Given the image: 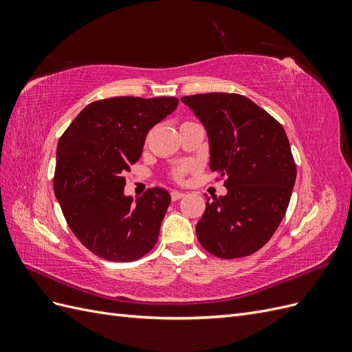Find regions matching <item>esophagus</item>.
I'll return each instance as SVG.
<instances>
[{
  "mask_svg": "<svg viewBox=\"0 0 352 352\" xmlns=\"http://www.w3.org/2000/svg\"><path fill=\"white\" fill-rule=\"evenodd\" d=\"M170 197H172L173 201H177V199H180V198H184L185 194L180 192V190H172V192H170Z\"/></svg>",
  "mask_w": 352,
  "mask_h": 352,
  "instance_id": "obj_1",
  "label": "esophagus"
}]
</instances>
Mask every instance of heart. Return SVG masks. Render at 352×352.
I'll list each match as a JSON object with an SVG mask.
<instances>
[{
  "label": "heart",
  "instance_id": "heart-1",
  "mask_svg": "<svg viewBox=\"0 0 352 352\" xmlns=\"http://www.w3.org/2000/svg\"><path fill=\"white\" fill-rule=\"evenodd\" d=\"M189 166L188 164H180V166H176L172 168V172H170V177H172L173 180H176V182H182L184 177L186 176V173L189 172Z\"/></svg>",
  "mask_w": 352,
  "mask_h": 352
}]
</instances>
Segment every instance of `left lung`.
I'll return each mask as SVG.
<instances>
[{
	"mask_svg": "<svg viewBox=\"0 0 352 352\" xmlns=\"http://www.w3.org/2000/svg\"><path fill=\"white\" fill-rule=\"evenodd\" d=\"M204 124L210 168L228 194L207 199L197 223L202 248L219 258L258 251L289 206L296 164L282 124L239 94L210 92L180 98Z\"/></svg>",
	"mask_w": 352,
	"mask_h": 352,
	"instance_id": "left-lung-1",
	"label": "left lung"
}]
</instances>
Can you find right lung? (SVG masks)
Listing matches in <instances>:
<instances>
[{"label": "right lung", "instance_id": "right-lung-1", "mask_svg": "<svg viewBox=\"0 0 352 352\" xmlns=\"http://www.w3.org/2000/svg\"><path fill=\"white\" fill-rule=\"evenodd\" d=\"M177 102L175 97L94 101L60 138L54 194L74 236L100 258L129 263L154 248L172 198L151 188L133 202L123 194V175L140 160L148 131Z\"/></svg>", "mask_w": 352, "mask_h": 352}]
</instances>
